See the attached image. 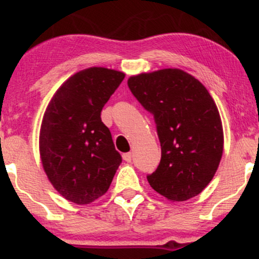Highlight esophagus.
Listing matches in <instances>:
<instances>
[{
	"label": "esophagus",
	"mask_w": 259,
	"mask_h": 259,
	"mask_svg": "<svg viewBox=\"0 0 259 259\" xmlns=\"http://www.w3.org/2000/svg\"><path fill=\"white\" fill-rule=\"evenodd\" d=\"M123 159L125 160V162H132V159H133V153H132V152L124 153V154H123Z\"/></svg>",
	"instance_id": "esophagus-1"
}]
</instances>
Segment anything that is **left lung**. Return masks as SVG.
Returning a JSON list of instances; mask_svg holds the SVG:
<instances>
[{"instance_id": "8db88e82", "label": "left lung", "mask_w": 259, "mask_h": 259, "mask_svg": "<svg viewBox=\"0 0 259 259\" xmlns=\"http://www.w3.org/2000/svg\"><path fill=\"white\" fill-rule=\"evenodd\" d=\"M132 94L153 115L160 162L147 175L170 201L195 197L214 177L223 154L221 115L207 89L180 69L144 73L127 80Z\"/></svg>"}]
</instances>
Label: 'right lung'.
Here are the masks:
<instances>
[{
	"label": "right lung",
	"mask_w": 259,
	"mask_h": 259,
	"mask_svg": "<svg viewBox=\"0 0 259 259\" xmlns=\"http://www.w3.org/2000/svg\"><path fill=\"white\" fill-rule=\"evenodd\" d=\"M124 73L94 67L58 89L44 114L40 154L47 178L65 200L88 204L105 195L121 163L101 112Z\"/></svg>",
	"instance_id": "add662e5"
}]
</instances>
